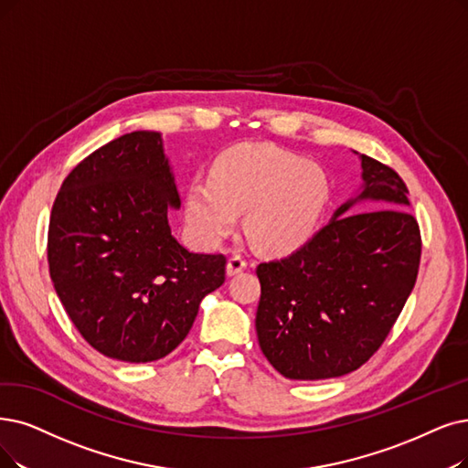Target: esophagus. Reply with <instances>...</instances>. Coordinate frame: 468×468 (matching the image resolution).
Masks as SVG:
<instances>
[{
  "mask_svg": "<svg viewBox=\"0 0 468 468\" xmlns=\"http://www.w3.org/2000/svg\"><path fill=\"white\" fill-rule=\"evenodd\" d=\"M246 267H248V261L244 257H241V255H232L229 259V263H227V272H229V276H234V274L244 271Z\"/></svg>",
  "mask_w": 468,
  "mask_h": 468,
  "instance_id": "1",
  "label": "esophagus"
}]
</instances>
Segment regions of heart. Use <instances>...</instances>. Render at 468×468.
<instances>
[{
    "instance_id": "heart-1",
    "label": "heart",
    "mask_w": 468,
    "mask_h": 468,
    "mask_svg": "<svg viewBox=\"0 0 468 468\" xmlns=\"http://www.w3.org/2000/svg\"><path fill=\"white\" fill-rule=\"evenodd\" d=\"M330 199L321 165L274 145H238L222 154L211 182L196 180L186 215L203 244L229 236L238 213L248 211L246 230L267 253H290L311 239Z\"/></svg>"
}]
</instances>
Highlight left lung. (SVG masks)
<instances>
[{
  "mask_svg": "<svg viewBox=\"0 0 468 468\" xmlns=\"http://www.w3.org/2000/svg\"><path fill=\"white\" fill-rule=\"evenodd\" d=\"M359 159L361 192L297 251L257 267L259 346L290 380L335 378L365 365L417 282L420 230L407 211V186L380 161Z\"/></svg>",
  "mask_w": 468,
  "mask_h": 468,
  "instance_id": "left-lung-1",
  "label": "left lung"
}]
</instances>
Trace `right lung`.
I'll return each instance as SVG.
<instances>
[{
    "label": "right lung",
    "instance_id": "add662e5",
    "mask_svg": "<svg viewBox=\"0 0 468 468\" xmlns=\"http://www.w3.org/2000/svg\"><path fill=\"white\" fill-rule=\"evenodd\" d=\"M180 207L159 133L101 145L55 197L48 263L82 338L105 357L163 359L188 335L201 299L224 282V255L192 253L171 232Z\"/></svg>",
    "mask_w": 468,
    "mask_h": 468
}]
</instances>
